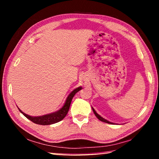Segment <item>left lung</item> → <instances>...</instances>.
<instances>
[{"mask_svg": "<svg viewBox=\"0 0 159 159\" xmlns=\"http://www.w3.org/2000/svg\"><path fill=\"white\" fill-rule=\"evenodd\" d=\"M92 109H93V112H94V114H95V115L96 116V117L98 118V119L99 120H101V121H102V122H104V123H109V124H113V123H111V122H110V121H109V120H106L105 118H104L103 117H102L100 115H99L98 113H97L96 111H95V110L93 109V107H92Z\"/></svg>", "mask_w": 159, "mask_h": 159, "instance_id": "1", "label": "left lung"}]
</instances>
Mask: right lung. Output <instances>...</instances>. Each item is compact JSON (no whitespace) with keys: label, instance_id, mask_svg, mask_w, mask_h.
I'll return each mask as SVG.
<instances>
[{"label":"right lung","instance_id":"obj_1","mask_svg":"<svg viewBox=\"0 0 159 159\" xmlns=\"http://www.w3.org/2000/svg\"><path fill=\"white\" fill-rule=\"evenodd\" d=\"M82 89L81 86H80L79 88H76V89H74L72 92L69 94L67 97L65 102H64V105L62 106L61 109H60L57 111L55 112L50 113V114H48L43 116H31L28 114H26L25 113H24L18 107V109L20 110V111L22 114L25 117H26L32 122L36 123V124L39 125H51L56 123L57 122H60V120L64 119V117L66 116L67 113L69 111L70 104L72 99H73L74 96L76 95L79 91Z\"/></svg>","mask_w":159,"mask_h":159}]
</instances>
